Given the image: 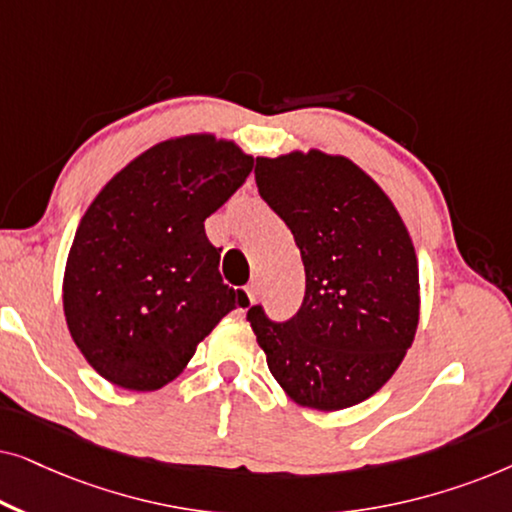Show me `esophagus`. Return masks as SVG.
<instances>
[{"instance_id":"obj_1","label":"esophagus","mask_w":512,"mask_h":512,"mask_svg":"<svg viewBox=\"0 0 512 512\" xmlns=\"http://www.w3.org/2000/svg\"><path fill=\"white\" fill-rule=\"evenodd\" d=\"M244 293H247L249 303H254V300L258 298V284H249V286H247V289H244Z\"/></svg>"}]
</instances>
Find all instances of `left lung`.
Here are the masks:
<instances>
[{
  "instance_id": "1",
  "label": "left lung",
  "mask_w": 512,
  "mask_h": 512,
  "mask_svg": "<svg viewBox=\"0 0 512 512\" xmlns=\"http://www.w3.org/2000/svg\"><path fill=\"white\" fill-rule=\"evenodd\" d=\"M256 186L296 240L305 300L272 324L247 319L284 394L335 412L380 391L419 324L415 244L380 184L345 156L319 149L256 158Z\"/></svg>"
}]
</instances>
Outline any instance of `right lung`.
<instances>
[{
  "mask_svg": "<svg viewBox=\"0 0 512 512\" xmlns=\"http://www.w3.org/2000/svg\"><path fill=\"white\" fill-rule=\"evenodd\" d=\"M254 170L212 132L172 137L116 172L81 216L62 277L67 328L104 380L156 391L214 326L249 303L219 275L205 219Z\"/></svg>",
  "mask_w": 512,
  "mask_h": 512,
  "instance_id": "obj_1",
  "label": "right lung"
}]
</instances>
